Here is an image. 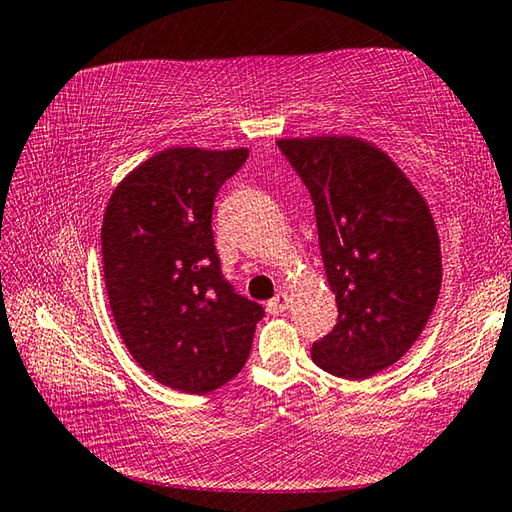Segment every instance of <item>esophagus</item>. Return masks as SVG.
<instances>
[{"mask_svg":"<svg viewBox=\"0 0 512 512\" xmlns=\"http://www.w3.org/2000/svg\"><path fill=\"white\" fill-rule=\"evenodd\" d=\"M288 302H291V300H288V295L284 291H280L271 302L266 304V309H268V313H273V315H282L288 309Z\"/></svg>","mask_w":512,"mask_h":512,"instance_id":"1","label":"esophagus"}]
</instances>
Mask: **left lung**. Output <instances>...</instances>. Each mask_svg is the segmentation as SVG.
<instances>
[{
	"label": "left lung",
	"mask_w": 512,
	"mask_h": 512,
	"mask_svg": "<svg viewBox=\"0 0 512 512\" xmlns=\"http://www.w3.org/2000/svg\"><path fill=\"white\" fill-rule=\"evenodd\" d=\"M309 190L338 322L311 358L362 380L403 358L441 291V248L425 199L378 147L351 136L282 138Z\"/></svg>",
	"instance_id": "1"
}]
</instances>
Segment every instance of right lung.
Segmentation results:
<instances>
[{"label": "right lung", "instance_id": "obj_1", "mask_svg": "<svg viewBox=\"0 0 512 512\" xmlns=\"http://www.w3.org/2000/svg\"><path fill=\"white\" fill-rule=\"evenodd\" d=\"M248 150L170 147L127 176L102 219V271L120 338L147 374L188 394L246 365L262 304L221 273L212 206Z\"/></svg>", "mask_w": 512, "mask_h": 512}]
</instances>
